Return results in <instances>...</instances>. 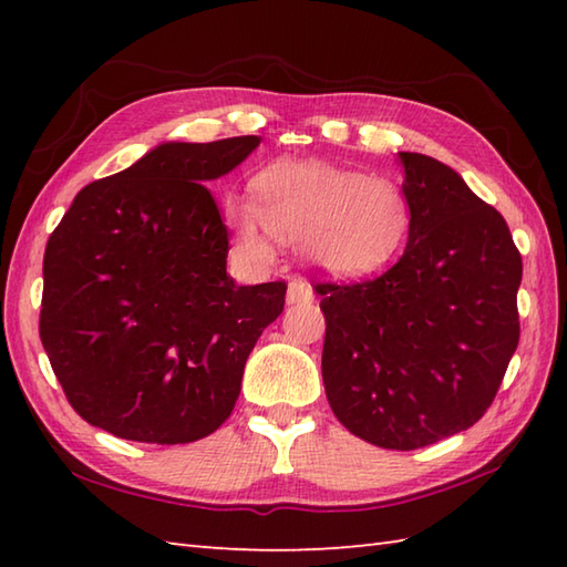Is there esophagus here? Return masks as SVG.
Here are the masks:
<instances>
[{
    "label": "esophagus",
    "mask_w": 567,
    "mask_h": 567,
    "mask_svg": "<svg viewBox=\"0 0 567 567\" xmlns=\"http://www.w3.org/2000/svg\"><path fill=\"white\" fill-rule=\"evenodd\" d=\"M315 299V292L305 280H292L287 285V305H307Z\"/></svg>",
    "instance_id": "34e87169"
}]
</instances>
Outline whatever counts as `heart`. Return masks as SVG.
I'll return each mask as SVG.
<instances>
[{"mask_svg":"<svg viewBox=\"0 0 567 567\" xmlns=\"http://www.w3.org/2000/svg\"><path fill=\"white\" fill-rule=\"evenodd\" d=\"M224 219L250 258H268L275 236L339 277L380 270L412 226L404 192L390 179L290 158L265 165L250 179V197L226 195Z\"/></svg>","mask_w":567,"mask_h":567,"instance_id":"heart-1","label":"heart"}]
</instances>
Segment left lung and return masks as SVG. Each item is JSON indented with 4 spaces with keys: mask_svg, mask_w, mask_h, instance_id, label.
Instances as JSON below:
<instances>
[{
    "mask_svg": "<svg viewBox=\"0 0 567 567\" xmlns=\"http://www.w3.org/2000/svg\"><path fill=\"white\" fill-rule=\"evenodd\" d=\"M396 158L412 214L404 256L375 280L315 290L336 419L380 449L414 451L470 429L495 400L519 346L522 256L453 167Z\"/></svg>",
    "mask_w": 567,
    "mask_h": 567,
    "instance_id": "1",
    "label": "left lung"
}]
</instances>
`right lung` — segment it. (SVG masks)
Returning a JSON list of instances; mask_svg holds the SVG:
<instances>
[{"label": "right lung", "mask_w": 567, "mask_h": 567, "mask_svg": "<svg viewBox=\"0 0 567 567\" xmlns=\"http://www.w3.org/2000/svg\"><path fill=\"white\" fill-rule=\"evenodd\" d=\"M260 136L167 141L78 192L43 256L41 341L72 409L141 443L219 429L285 282L236 285L212 179Z\"/></svg>", "instance_id": "obj_1"}]
</instances>
